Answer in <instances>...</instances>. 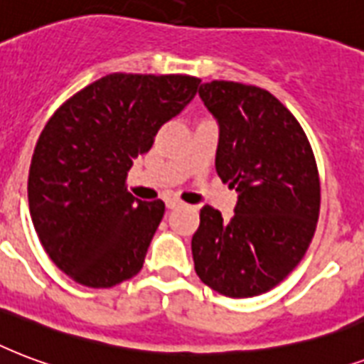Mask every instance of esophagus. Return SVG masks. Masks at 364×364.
Wrapping results in <instances>:
<instances>
[{
	"label": "esophagus",
	"instance_id": "esophagus-1",
	"mask_svg": "<svg viewBox=\"0 0 364 364\" xmlns=\"http://www.w3.org/2000/svg\"><path fill=\"white\" fill-rule=\"evenodd\" d=\"M165 205H167V208H171V210H173V208H180V207H182V203H180L178 199H168V201L165 203Z\"/></svg>",
	"mask_w": 364,
	"mask_h": 364
}]
</instances>
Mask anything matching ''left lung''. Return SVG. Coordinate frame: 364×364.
Instances as JSON below:
<instances>
[{"label":"left lung","mask_w":364,"mask_h":364,"mask_svg":"<svg viewBox=\"0 0 364 364\" xmlns=\"http://www.w3.org/2000/svg\"><path fill=\"white\" fill-rule=\"evenodd\" d=\"M199 97L218 123L216 173L237 191L232 220L205 205L191 237L196 273L230 298L264 294L302 260L321 207L319 173L296 117L260 87L210 81Z\"/></svg>","instance_id":"8db88e82"}]
</instances>
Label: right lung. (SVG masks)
<instances>
[{
  "instance_id": "add662e5",
  "label": "right lung",
  "mask_w": 364,
  "mask_h": 364,
  "mask_svg": "<svg viewBox=\"0 0 364 364\" xmlns=\"http://www.w3.org/2000/svg\"><path fill=\"white\" fill-rule=\"evenodd\" d=\"M191 75L109 74L62 104L39 134L28 205L45 252L75 283L134 277L165 213L125 188L138 154L196 97Z\"/></svg>"
}]
</instances>
